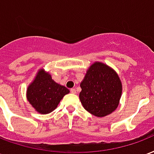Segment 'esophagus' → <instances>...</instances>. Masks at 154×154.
<instances>
[{"label": "esophagus", "mask_w": 154, "mask_h": 154, "mask_svg": "<svg viewBox=\"0 0 154 154\" xmlns=\"http://www.w3.org/2000/svg\"><path fill=\"white\" fill-rule=\"evenodd\" d=\"M70 92L72 93V94H76V93H77V91H76V90H75V89H73V88H72V89H71V90H70Z\"/></svg>", "instance_id": "obj_1"}]
</instances>
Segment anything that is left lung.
<instances>
[{"label": "left lung", "mask_w": 154, "mask_h": 154, "mask_svg": "<svg viewBox=\"0 0 154 154\" xmlns=\"http://www.w3.org/2000/svg\"><path fill=\"white\" fill-rule=\"evenodd\" d=\"M79 98L90 114L103 117L112 113L119 105L122 84L119 76L110 67L96 62L81 83Z\"/></svg>", "instance_id": "8db88e82"}]
</instances>
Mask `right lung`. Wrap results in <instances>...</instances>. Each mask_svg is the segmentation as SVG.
<instances>
[{
  "label": "right lung",
  "instance_id": "right-lung-1",
  "mask_svg": "<svg viewBox=\"0 0 154 154\" xmlns=\"http://www.w3.org/2000/svg\"><path fill=\"white\" fill-rule=\"evenodd\" d=\"M69 90L51 79V75L39 70L34 82L27 89V99L36 111L41 114H48L57 107Z\"/></svg>",
  "mask_w": 154,
  "mask_h": 154
}]
</instances>
